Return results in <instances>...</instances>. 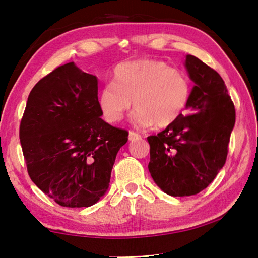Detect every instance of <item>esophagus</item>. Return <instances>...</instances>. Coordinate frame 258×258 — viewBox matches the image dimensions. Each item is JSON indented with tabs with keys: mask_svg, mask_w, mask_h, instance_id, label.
<instances>
[{
	"mask_svg": "<svg viewBox=\"0 0 258 258\" xmlns=\"http://www.w3.org/2000/svg\"><path fill=\"white\" fill-rule=\"evenodd\" d=\"M139 139H141V135L140 134L135 133L134 131H130V133H128V140L130 141H136V140H139Z\"/></svg>",
	"mask_w": 258,
	"mask_h": 258,
	"instance_id": "obj_1",
	"label": "esophagus"
}]
</instances>
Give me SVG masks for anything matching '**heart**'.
I'll return each mask as SVG.
<instances>
[{"instance_id": "heart-1", "label": "heart", "mask_w": 258, "mask_h": 258, "mask_svg": "<svg viewBox=\"0 0 258 258\" xmlns=\"http://www.w3.org/2000/svg\"><path fill=\"white\" fill-rule=\"evenodd\" d=\"M191 94L190 80L184 71L158 59H139L119 64L114 82L102 87L98 106L108 123H118L132 101L133 123L145 128L166 127L180 117Z\"/></svg>"}]
</instances>
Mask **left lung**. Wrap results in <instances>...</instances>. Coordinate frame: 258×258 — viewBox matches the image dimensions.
Masks as SVG:
<instances>
[{"label": "left lung", "mask_w": 258, "mask_h": 258, "mask_svg": "<svg viewBox=\"0 0 258 258\" xmlns=\"http://www.w3.org/2000/svg\"><path fill=\"white\" fill-rule=\"evenodd\" d=\"M185 67L195 85L188 115L147 138L149 171L171 196L199 194L210 185L226 162L235 124V107L221 75L193 55Z\"/></svg>", "instance_id": "8db88e82"}]
</instances>
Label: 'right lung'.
<instances>
[{
    "instance_id": "obj_1",
    "label": "right lung",
    "mask_w": 258,
    "mask_h": 258,
    "mask_svg": "<svg viewBox=\"0 0 258 258\" xmlns=\"http://www.w3.org/2000/svg\"><path fill=\"white\" fill-rule=\"evenodd\" d=\"M97 79L71 62L33 87L21 119L27 173L67 207H89L108 188L115 158L128 132L104 122Z\"/></svg>"
}]
</instances>
